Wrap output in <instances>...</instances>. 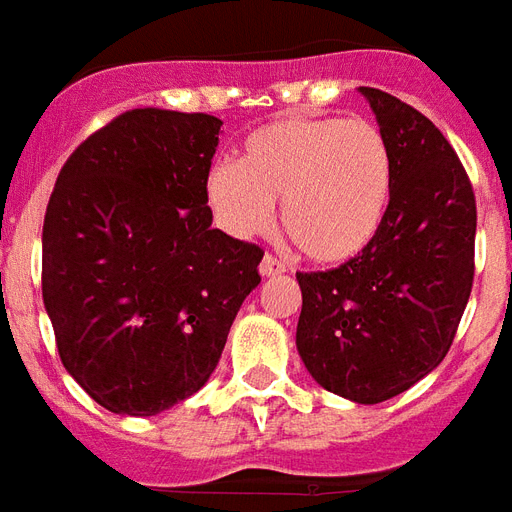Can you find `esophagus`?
Here are the masks:
<instances>
[{"mask_svg":"<svg viewBox=\"0 0 512 512\" xmlns=\"http://www.w3.org/2000/svg\"><path fill=\"white\" fill-rule=\"evenodd\" d=\"M284 271H287V265H284L279 257L265 255L263 263H260V273H263V276H279V273Z\"/></svg>","mask_w":512,"mask_h":512,"instance_id":"1","label":"esophagus"}]
</instances>
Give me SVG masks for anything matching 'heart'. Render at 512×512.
Returning a JSON list of instances; mask_svg holds the SVG:
<instances>
[{
    "instance_id": "obj_1",
    "label": "heart",
    "mask_w": 512,
    "mask_h": 512,
    "mask_svg": "<svg viewBox=\"0 0 512 512\" xmlns=\"http://www.w3.org/2000/svg\"><path fill=\"white\" fill-rule=\"evenodd\" d=\"M392 152L362 117H287L244 139L241 161L204 174V201L228 236L257 239L282 225L314 263H349L373 244L392 201Z\"/></svg>"
}]
</instances>
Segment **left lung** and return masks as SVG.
Segmentation results:
<instances>
[{
	"mask_svg": "<svg viewBox=\"0 0 512 512\" xmlns=\"http://www.w3.org/2000/svg\"><path fill=\"white\" fill-rule=\"evenodd\" d=\"M392 152V201L362 255L298 273V354L351 403L392 400L451 349L475 273V195L454 147L405 101L360 88Z\"/></svg>",
	"mask_w": 512,
	"mask_h": 512,
	"instance_id": "obj_1",
	"label": "left lung"
}]
</instances>
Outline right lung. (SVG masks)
<instances>
[{"instance_id":"add662e5","label":"right lung","mask_w":512,"mask_h":512,"mask_svg":"<svg viewBox=\"0 0 512 512\" xmlns=\"http://www.w3.org/2000/svg\"><path fill=\"white\" fill-rule=\"evenodd\" d=\"M222 120L131 109L58 174L42 300L66 373L120 416L195 395L220 362L263 249L212 228L204 174Z\"/></svg>"}]
</instances>
